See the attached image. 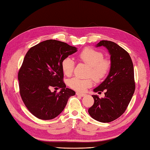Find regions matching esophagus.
<instances>
[{
    "label": "esophagus",
    "mask_w": 150,
    "mask_h": 150,
    "mask_svg": "<svg viewBox=\"0 0 150 150\" xmlns=\"http://www.w3.org/2000/svg\"><path fill=\"white\" fill-rule=\"evenodd\" d=\"M76 95H77V96H82V97H83V96H85L86 95V94L81 93H79V92H76Z\"/></svg>",
    "instance_id": "1"
}]
</instances>
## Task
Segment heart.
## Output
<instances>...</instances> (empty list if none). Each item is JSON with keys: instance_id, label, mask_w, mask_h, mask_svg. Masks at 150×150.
Returning <instances> with one entry per match:
<instances>
[{"instance_id": "b5f03b06", "label": "heart", "mask_w": 150, "mask_h": 150, "mask_svg": "<svg viewBox=\"0 0 150 150\" xmlns=\"http://www.w3.org/2000/svg\"><path fill=\"white\" fill-rule=\"evenodd\" d=\"M79 57L89 67L88 76L96 81H100L109 71L110 64L107 59H103L102 52L91 48H86L80 53ZM61 68L66 76H70L74 68V62L70 57H66L61 62ZM68 85L77 91H84L92 85L91 79H81L74 77L68 82Z\"/></svg>"}]
</instances>
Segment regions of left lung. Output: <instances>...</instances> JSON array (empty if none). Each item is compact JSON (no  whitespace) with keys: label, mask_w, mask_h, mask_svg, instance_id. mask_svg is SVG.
<instances>
[{"label":"left lung","mask_w":150,"mask_h":150,"mask_svg":"<svg viewBox=\"0 0 150 150\" xmlns=\"http://www.w3.org/2000/svg\"><path fill=\"white\" fill-rule=\"evenodd\" d=\"M105 47L110 55L109 75L94 92L103 91L105 97L92 95L94 104L88 112L94 120L109 123L120 117L129 104L135 91L134 66L129 54L112 41L102 40L96 47Z\"/></svg>","instance_id":"8db88e82"}]
</instances>
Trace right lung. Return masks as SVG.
Masks as SVG:
<instances>
[{"instance_id": "add662e5", "label": "right lung", "mask_w": 150, "mask_h": 150, "mask_svg": "<svg viewBox=\"0 0 150 150\" xmlns=\"http://www.w3.org/2000/svg\"><path fill=\"white\" fill-rule=\"evenodd\" d=\"M77 48L55 40L42 41L27 52L18 74L20 96L34 116L49 120L60 114L69 98L75 95L66 88L61 62ZM61 88L59 93L50 88Z\"/></svg>"}]
</instances>
